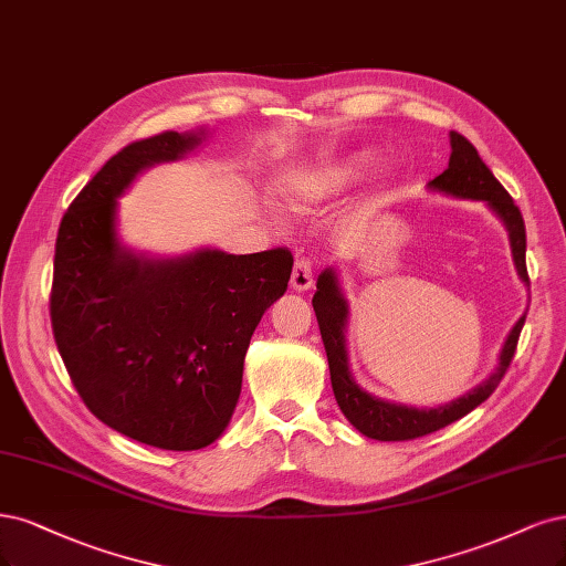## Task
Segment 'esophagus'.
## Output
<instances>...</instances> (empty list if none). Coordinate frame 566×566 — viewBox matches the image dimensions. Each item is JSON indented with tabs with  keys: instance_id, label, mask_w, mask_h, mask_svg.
<instances>
[{
	"instance_id": "obj_1",
	"label": "esophagus",
	"mask_w": 566,
	"mask_h": 566,
	"mask_svg": "<svg viewBox=\"0 0 566 566\" xmlns=\"http://www.w3.org/2000/svg\"><path fill=\"white\" fill-rule=\"evenodd\" d=\"M314 285V271H311V262L308 260H297L295 266H292V276H290V287L292 290H308Z\"/></svg>"
}]
</instances>
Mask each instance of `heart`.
<instances>
[{
	"instance_id": "obj_1",
	"label": "heart",
	"mask_w": 566,
	"mask_h": 566,
	"mask_svg": "<svg viewBox=\"0 0 566 566\" xmlns=\"http://www.w3.org/2000/svg\"><path fill=\"white\" fill-rule=\"evenodd\" d=\"M375 166H377L375 151L363 149V151L348 154V157L335 164L297 170L283 180L281 199L290 206L323 203L354 185L363 182L367 175L375 170Z\"/></svg>"
}]
</instances>
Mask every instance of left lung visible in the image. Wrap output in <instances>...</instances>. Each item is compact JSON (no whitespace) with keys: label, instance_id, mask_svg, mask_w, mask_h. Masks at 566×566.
<instances>
[{"label":"left lung","instance_id":"8db88e82","mask_svg":"<svg viewBox=\"0 0 566 566\" xmlns=\"http://www.w3.org/2000/svg\"><path fill=\"white\" fill-rule=\"evenodd\" d=\"M450 164H447V168L436 180L426 185V189L459 201H482L490 208L503 222L505 231H509L515 271L520 281L530 287L527 262H524V255H527V233H524V220L520 208L511 199V193L494 178V172L484 166L478 149L465 140L463 135L450 130ZM311 304H314L318 318L321 337L329 363V381H333V391L339 409L356 431H360L365 438L381 442L412 440L440 431V428L465 417L471 409H475L480 402L490 398L513 360L517 337L522 333L524 318H527V308H524V314L515 321L511 333L505 335L499 348L496 367L492 369L490 377L473 386L471 391H465L463 396L444 405L415 407L369 394L354 377L348 356L350 304L342 287L337 266H325L321 271V276L316 281V295L311 300Z\"/></svg>","mask_w":566,"mask_h":566}]
</instances>
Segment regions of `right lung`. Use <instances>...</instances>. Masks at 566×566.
<instances>
[{"instance_id": "obj_1", "label": "right lung", "mask_w": 566, "mask_h": 566, "mask_svg": "<svg viewBox=\"0 0 566 566\" xmlns=\"http://www.w3.org/2000/svg\"><path fill=\"white\" fill-rule=\"evenodd\" d=\"M208 133L168 130L114 154L72 201L55 241L51 323L76 391L116 433L172 452L201 450L227 431L250 337L292 274L283 248L157 255L124 243L119 199Z\"/></svg>"}]
</instances>
